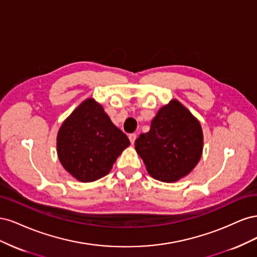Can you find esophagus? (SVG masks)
Segmentation results:
<instances>
[{"mask_svg":"<svg viewBox=\"0 0 257 257\" xmlns=\"http://www.w3.org/2000/svg\"><path fill=\"white\" fill-rule=\"evenodd\" d=\"M128 138H130V142H131V144H132V145H134V143H135V141H136V138H137V135H136L135 133H133V134H130Z\"/></svg>","mask_w":257,"mask_h":257,"instance_id":"esophagus-1","label":"esophagus"}]
</instances>
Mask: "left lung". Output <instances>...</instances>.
<instances>
[{"mask_svg": "<svg viewBox=\"0 0 257 257\" xmlns=\"http://www.w3.org/2000/svg\"><path fill=\"white\" fill-rule=\"evenodd\" d=\"M203 141L197 119L174 99L159 110L150 131L139 135L135 149L152 178L175 182L197 165L203 152Z\"/></svg>", "mask_w": 257, "mask_h": 257, "instance_id": "left-lung-1", "label": "left lung"}]
</instances>
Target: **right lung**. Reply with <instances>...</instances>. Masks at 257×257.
<instances>
[{
    "label": "right lung",
    "instance_id": "1",
    "mask_svg": "<svg viewBox=\"0 0 257 257\" xmlns=\"http://www.w3.org/2000/svg\"><path fill=\"white\" fill-rule=\"evenodd\" d=\"M130 146L127 136L94 99H85L62 124L57 138L61 164L77 180L92 182L109 174Z\"/></svg>",
    "mask_w": 257,
    "mask_h": 257
}]
</instances>
